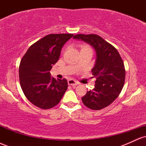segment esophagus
Listing matches in <instances>:
<instances>
[{
	"instance_id": "esophagus-1",
	"label": "esophagus",
	"mask_w": 146,
	"mask_h": 146,
	"mask_svg": "<svg viewBox=\"0 0 146 146\" xmlns=\"http://www.w3.org/2000/svg\"><path fill=\"white\" fill-rule=\"evenodd\" d=\"M68 85H71V86H76V85L79 84V83L78 82H75L73 80H68Z\"/></svg>"
}]
</instances>
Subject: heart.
I'll return each mask as SVG.
<instances>
[{
  "label": "heart",
  "mask_w": 146,
  "mask_h": 146,
  "mask_svg": "<svg viewBox=\"0 0 146 146\" xmlns=\"http://www.w3.org/2000/svg\"><path fill=\"white\" fill-rule=\"evenodd\" d=\"M85 49H91V48H90L88 46H87V45H82L81 51L82 50H85Z\"/></svg>",
  "instance_id": "1"
}]
</instances>
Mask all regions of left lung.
<instances>
[{
    "label": "left lung",
    "mask_w": 146,
    "mask_h": 146,
    "mask_svg": "<svg viewBox=\"0 0 146 146\" xmlns=\"http://www.w3.org/2000/svg\"><path fill=\"white\" fill-rule=\"evenodd\" d=\"M74 39L91 45L96 52V60L91 71L96 78L95 88L82 98L83 104L92 110L109 106L121 93L125 82L124 64L112 44L95 34H77Z\"/></svg>",
    "instance_id": "8db88e82"
}]
</instances>
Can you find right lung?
Listing matches in <instances>:
<instances>
[{
    "label": "right lung",
    "mask_w": 146,
    "mask_h": 146,
    "mask_svg": "<svg viewBox=\"0 0 146 146\" xmlns=\"http://www.w3.org/2000/svg\"><path fill=\"white\" fill-rule=\"evenodd\" d=\"M73 34H49L33 44L19 66L21 86L27 100L42 109H49L60 102L68 88L66 79L56 80L50 70L59 60L64 44Z\"/></svg>",
    "instance_id": "obj_1"
}]
</instances>
